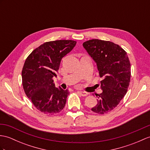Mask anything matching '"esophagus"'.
<instances>
[{"mask_svg":"<svg viewBox=\"0 0 150 150\" xmlns=\"http://www.w3.org/2000/svg\"><path fill=\"white\" fill-rule=\"evenodd\" d=\"M78 93L82 96H86L88 95V93L87 92H84V91H78Z\"/></svg>","mask_w":150,"mask_h":150,"instance_id":"34e87169","label":"esophagus"}]
</instances>
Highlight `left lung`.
<instances>
[{"mask_svg":"<svg viewBox=\"0 0 150 150\" xmlns=\"http://www.w3.org/2000/svg\"><path fill=\"white\" fill-rule=\"evenodd\" d=\"M83 47L96 63L102 93L98 95L94 112L103 114L113 110L126 95L130 82V62L127 52L109 41L93 39Z\"/></svg>","mask_w":150,"mask_h":150,"instance_id":"obj_1","label":"left lung"}]
</instances>
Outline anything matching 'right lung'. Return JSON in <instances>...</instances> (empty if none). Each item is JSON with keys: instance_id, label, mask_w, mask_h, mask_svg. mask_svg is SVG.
I'll return each mask as SVG.
<instances>
[{"instance_id": "add662e5", "label": "right lung", "mask_w": 150, "mask_h": 150, "mask_svg": "<svg viewBox=\"0 0 150 150\" xmlns=\"http://www.w3.org/2000/svg\"><path fill=\"white\" fill-rule=\"evenodd\" d=\"M74 40L48 41L34 49L26 59L22 71L25 95L38 110L55 114L65 106L68 90L55 88L53 77L57 76L62 58L72 50Z\"/></svg>"}]
</instances>
